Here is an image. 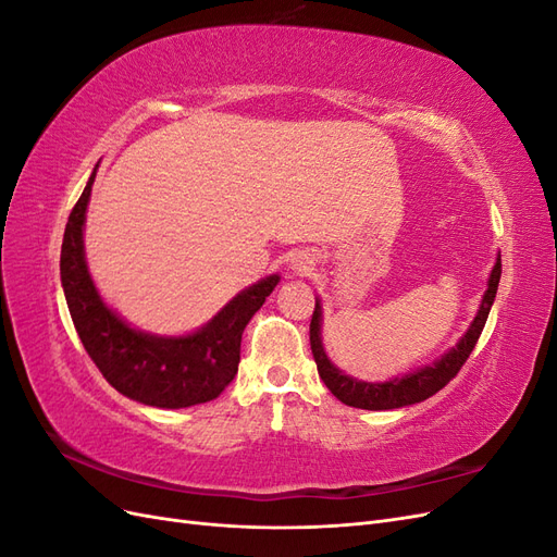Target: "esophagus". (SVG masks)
<instances>
[{
	"label": "esophagus",
	"mask_w": 557,
	"mask_h": 557,
	"mask_svg": "<svg viewBox=\"0 0 557 557\" xmlns=\"http://www.w3.org/2000/svg\"><path fill=\"white\" fill-rule=\"evenodd\" d=\"M293 269L297 274H307L309 269H311V260L307 258V256H297L295 260H293Z\"/></svg>",
	"instance_id": "1"
}]
</instances>
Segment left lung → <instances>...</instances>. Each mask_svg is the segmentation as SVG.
<instances>
[{
  "label": "left lung",
  "mask_w": 557,
  "mask_h": 557,
  "mask_svg": "<svg viewBox=\"0 0 557 557\" xmlns=\"http://www.w3.org/2000/svg\"><path fill=\"white\" fill-rule=\"evenodd\" d=\"M499 276H502V260L497 258V262L493 267L491 281H487V290L483 295L481 309L474 318V323H471V327L467 330V334L462 336L458 346L448 350L446 356L442 360H436L434 364L418 369V372L407 374L401 379L385 381V383H362L358 379H350L344 372H339V369H336L327 360L323 342H320V301L315 299L309 336H311V350H313V360L318 364L320 379H323V383L327 385V391L336 399L348 404V407L369 409V411L409 407V404H416V401H423V399L432 397L434 393H440L444 385H448L455 376H458L462 364L471 356V350H474L479 336L485 327L487 313H491V307L495 301Z\"/></svg>",
  "instance_id": "left-lung-1"
}]
</instances>
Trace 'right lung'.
<instances>
[{"mask_svg": "<svg viewBox=\"0 0 557 557\" xmlns=\"http://www.w3.org/2000/svg\"><path fill=\"white\" fill-rule=\"evenodd\" d=\"M95 172L64 227L60 276L83 348L102 376L125 397L158 409H185L215 399L239 369L242 334L276 288L269 276L234 297L211 323L188 336L132 330L97 295L83 252V223Z\"/></svg>", "mask_w": 557, "mask_h": 557, "instance_id": "right-lung-1", "label": "right lung"}]
</instances>
